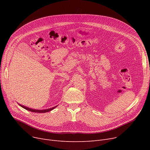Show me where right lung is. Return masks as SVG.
<instances>
[{
    "label": "right lung",
    "mask_w": 150,
    "mask_h": 150,
    "mask_svg": "<svg viewBox=\"0 0 150 150\" xmlns=\"http://www.w3.org/2000/svg\"><path fill=\"white\" fill-rule=\"evenodd\" d=\"M20 106H21L22 108L25 109L26 110H28V111H31V112H38V113H45V112H49V111H51L52 110L54 109L55 108H56L57 106H54V107H53L52 108H50V109H44V110H38V109H31V108H29L28 107H26V106H24L23 105H19Z\"/></svg>",
    "instance_id": "obj_1"
}]
</instances>
